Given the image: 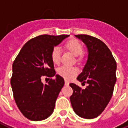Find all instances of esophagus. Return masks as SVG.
<instances>
[{
    "label": "esophagus",
    "instance_id": "esophagus-1",
    "mask_svg": "<svg viewBox=\"0 0 128 128\" xmlns=\"http://www.w3.org/2000/svg\"><path fill=\"white\" fill-rule=\"evenodd\" d=\"M65 85L66 86H68V85H69V82L67 80H65Z\"/></svg>",
    "mask_w": 128,
    "mask_h": 128
}]
</instances>
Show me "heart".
<instances>
[{
  "instance_id": "heart-1",
  "label": "heart",
  "mask_w": 128,
  "mask_h": 128,
  "mask_svg": "<svg viewBox=\"0 0 128 128\" xmlns=\"http://www.w3.org/2000/svg\"><path fill=\"white\" fill-rule=\"evenodd\" d=\"M64 48L70 51L71 53L78 56V60H81L83 58L82 53L84 50L83 44L79 40L76 39H71L68 40L64 44ZM50 57L53 64H59L61 60V53L60 48L56 47L53 48L51 53ZM58 74L62 78H65L66 80L72 79L73 77L78 74V69L76 67L68 66H63L60 67L58 69Z\"/></svg>"
}]
</instances>
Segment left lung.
Segmentation results:
<instances>
[{
	"label": "left lung",
	"mask_w": 128,
	"mask_h": 128,
	"mask_svg": "<svg viewBox=\"0 0 128 128\" xmlns=\"http://www.w3.org/2000/svg\"><path fill=\"white\" fill-rule=\"evenodd\" d=\"M86 44L88 58L78 80L88 84L82 89L73 83L70 86L73 93L70 96L73 110L82 118H96L104 110L112 96L116 81V63L104 42L88 35H76Z\"/></svg>",
	"instance_id": "8db88e82"
}]
</instances>
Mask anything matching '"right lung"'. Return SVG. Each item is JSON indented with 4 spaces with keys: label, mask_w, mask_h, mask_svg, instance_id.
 <instances>
[{
    "label": "right lung",
    "mask_w": 128,
    "mask_h": 128,
    "mask_svg": "<svg viewBox=\"0 0 128 128\" xmlns=\"http://www.w3.org/2000/svg\"><path fill=\"white\" fill-rule=\"evenodd\" d=\"M69 35H42L29 40L21 48L12 65L11 86L16 104L32 121H42L53 113L56 99L64 86L63 78L56 75L47 84L43 76L56 75L50 53L54 46Z\"/></svg>",
    "instance_id": "add662e5"
}]
</instances>
